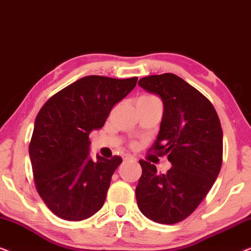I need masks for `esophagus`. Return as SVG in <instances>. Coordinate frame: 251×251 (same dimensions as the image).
Masks as SVG:
<instances>
[{"instance_id": "obj_1", "label": "esophagus", "mask_w": 251, "mask_h": 251, "mask_svg": "<svg viewBox=\"0 0 251 251\" xmlns=\"http://www.w3.org/2000/svg\"><path fill=\"white\" fill-rule=\"evenodd\" d=\"M123 160L125 161H136V157L130 155V154H126V155L123 156Z\"/></svg>"}]
</instances>
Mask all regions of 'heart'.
<instances>
[{
  "label": "heart",
  "instance_id": "heart-1",
  "mask_svg": "<svg viewBox=\"0 0 251 251\" xmlns=\"http://www.w3.org/2000/svg\"><path fill=\"white\" fill-rule=\"evenodd\" d=\"M143 97H150V98H155V97H152V96H143Z\"/></svg>",
  "mask_w": 251,
  "mask_h": 251
}]
</instances>
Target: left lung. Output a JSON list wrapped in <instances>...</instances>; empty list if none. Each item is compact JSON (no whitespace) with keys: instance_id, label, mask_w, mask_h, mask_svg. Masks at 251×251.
I'll list each match as a JSON object with an SVG mask.
<instances>
[{"instance_id":"left-lung-1","label":"left lung","mask_w":251,"mask_h":251,"mask_svg":"<svg viewBox=\"0 0 251 251\" xmlns=\"http://www.w3.org/2000/svg\"><path fill=\"white\" fill-rule=\"evenodd\" d=\"M138 85L162 99L153 150L167 155L173 167L159 174L154 164L139 161L143 174L136 187L137 204L151 221L176 224L198 208L221 171V121L211 102L177 75H151Z\"/></svg>"}]
</instances>
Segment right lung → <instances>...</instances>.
<instances>
[{
	"label": "right lung",
	"instance_id": "right-lung-1",
	"mask_svg": "<svg viewBox=\"0 0 251 251\" xmlns=\"http://www.w3.org/2000/svg\"><path fill=\"white\" fill-rule=\"evenodd\" d=\"M137 77L89 75L52 96L34 123L29 144L34 183L47 207L66 221H83L104 205L122 159L90 157L89 135L102 128L113 106L136 87Z\"/></svg>",
	"mask_w": 251,
	"mask_h": 251
}]
</instances>
